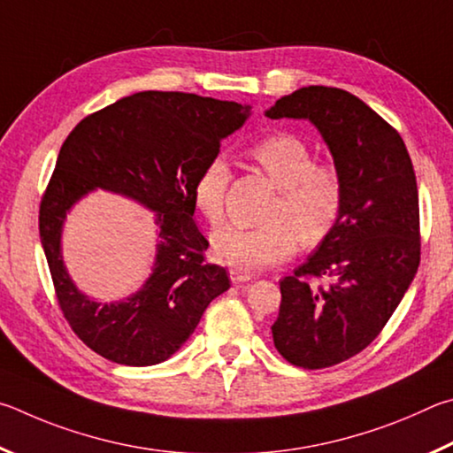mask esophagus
I'll use <instances>...</instances> for the list:
<instances>
[{"label": "esophagus", "mask_w": 453, "mask_h": 453, "mask_svg": "<svg viewBox=\"0 0 453 453\" xmlns=\"http://www.w3.org/2000/svg\"><path fill=\"white\" fill-rule=\"evenodd\" d=\"M231 280L233 282H249L252 280V274L250 273H244V271H239V268H231Z\"/></svg>", "instance_id": "34e87169"}]
</instances>
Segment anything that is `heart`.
<instances>
[{"instance_id": "b5f03b06", "label": "heart", "mask_w": 453, "mask_h": 453, "mask_svg": "<svg viewBox=\"0 0 453 453\" xmlns=\"http://www.w3.org/2000/svg\"><path fill=\"white\" fill-rule=\"evenodd\" d=\"M249 155L266 173L279 196L268 211L266 225H228L212 233V252L220 263L244 273L280 263L304 244L324 241L342 214L346 180L334 161H314L312 149L288 133L257 141ZM231 166L220 155L211 157L193 180L195 209L211 225L225 214Z\"/></svg>"}]
</instances>
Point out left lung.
<instances>
[{"label":"left lung","mask_w":453,"mask_h":453,"mask_svg":"<svg viewBox=\"0 0 453 453\" xmlns=\"http://www.w3.org/2000/svg\"><path fill=\"white\" fill-rule=\"evenodd\" d=\"M266 115L312 121L346 180L334 228L280 280L273 324L276 350L292 366L330 368L374 342L418 273L422 236L414 165L400 133L338 87H303Z\"/></svg>","instance_id":"1"}]
</instances>
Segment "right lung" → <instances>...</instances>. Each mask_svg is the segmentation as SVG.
I'll list each match as a JSON object with an SVG mask.
<instances>
[{"label": "right lung", "instance_id": "obj_1", "mask_svg": "<svg viewBox=\"0 0 453 453\" xmlns=\"http://www.w3.org/2000/svg\"><path fill=\"white\" fill-rule=\"evenodd\" d=\"M247 117L249 107L234 101L142 91L87 115L63 141L39 203V236L63 319L103 358L125 366L165 362L193 334L211 300L231 287L225 268L204 257L209 241L193 219V180ZM95 186L159 212L156 271L127 303H93L62 268V219Z\"/></svg>", "mask_w": 453, "mask_h": 453}]
</instances>
